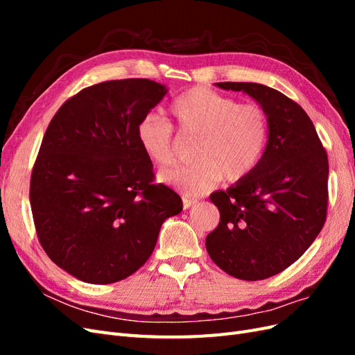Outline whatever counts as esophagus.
<instances>
[{
    "instance_id": "esophagus-1",
    "label": "esophagus",
    "mask_w": 355,
    "mask_h": 355,
    "mask_svg": "<svg viewBox=\"0 0 355 355\" xmlns=\"http://www.w3.org/2000/svg\"><path fill=\"white\" fill-rule=\"evenodd\" d=\"M194 204H197V200H194V198H187V197L184 198V209H185V210L194 206Z\"/></svg>"
}]
</instances>
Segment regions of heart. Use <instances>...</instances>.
Wrapping results in <instances>:
<instances>
[{
	"instance_id": "heart-1",
	"label": "heart",
	"mask_w": 355,
	"mask_h": 355,
	"mask_svg": "<svg viewBox=\"0 0 355 355\" xmlns=\"http://www.w3.org/2000/svg\"><path fill=\"white\" fill-rule=\"evenodd\" d=\"M170 115L182 139L197 141L196 166L171 168L159 180L189 197L216 188L225 178L235 184L249 178L265 155L270 123L261 105L239 103L207 87H192L171 102ZM137 144L154 164L166 167L176 159V139L170 123L154 112L136 127Z\"/></svg>"
}]
</instances>
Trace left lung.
I'll return each instance as SVG.
<instances>
[{"label": "left lung", "mask_w": 355, "mask_h": 355, "mask_svg": "<svg viewBox=\"0 0 355 355\" xmlns=\"http://www.w3.org/2000/svg\"><path fill=\"white\" fill-rule=\"evenodd\" d=\"M216 85L259 102L268 115L270 139L249 178L210 196L220 220L207 235L206 249L227 274L265 280L295 263L323 228L327 154L311 118L282 92L256 83Z\"/></svg>", "instance_id": "obj_1"}]
</instances>
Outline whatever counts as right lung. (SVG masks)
<instances>
[{"mask_svg": "<svg viewBox=\"0 0 355 355\" xmlns=\"http://www.w3.org/2000/svg\"><path fill=\"white\" fill-rule=\"evenodd\" d=\"M167 93L148 78L90 85L51 118L31 175L37 237L50 259L81 282L111 284L153 254L163 222L182 210L155 184L136 127Z\"/></svg>", "mask_w": 355, "mask_h": 355, "instance_id": "right-lung-1", "label": "right lung"}]
</instances>
